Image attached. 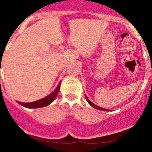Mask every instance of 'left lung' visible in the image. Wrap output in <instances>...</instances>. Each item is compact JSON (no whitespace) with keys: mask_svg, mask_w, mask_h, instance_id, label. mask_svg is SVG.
<instances>
[{"mask_svg":"<svg viewBox=\"0 0 152 152\" xmlns=\"http://www.w3.org/2000/svg\"><path fill=\"white\" fill-rule=\"evenodd\" d=\"M85 97H86V99H87V102H88V103L90 104V105H91L92 107H93V108H96V109H99V110H102V111H109V110H108V109H105V108H101V107H99L98 105H96L95 104H93V102H90V100L88 98H87V96L86 95H85Z\"/></svg>","mask_w":152,"mask_h":152,"instance_id":"1","label":"left lung"}]
</instances>
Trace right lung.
I'll return each instance as SVG.
<instances>
[{
    "label": "right lung",
    "instance_id": "right-lung-1",
    "mask_svg": "<svg viewBox=\"0 0 152 152\" xmlns=\"http://www.w3.org/2000/svg\"><path fill=\"white\" fill-rule=\"evenodd\" d=\"M60 84L61 82L59 83V85L57 86L56 90L53 92L51 94H50L47 96L44 97V99H41L37 101L32 102H28V103H24V102H17L18 103L22 105V106L26 107V108H41V107L47 106V105H50L51 102H53L55 98L56 97L57 94L59 93V90L60 89Z\"/></svg>",
    "mask_w": 152,
    "mask_h": 152
}]
</instances>
